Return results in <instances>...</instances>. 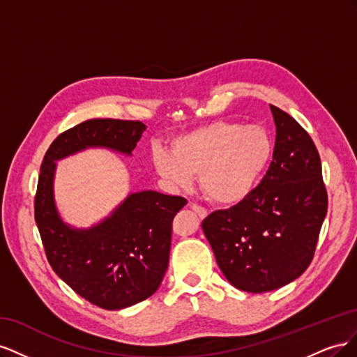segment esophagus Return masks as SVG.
I'll return each instance as SVG.
<instances>
[{
	"instance_id": "esophagus-1",
	"label": "esophagus",
	"mask_w": 357,
	"mask_h": 357,
	"mask_svg": "<svg viewBox=\"0 0 357 357\" xmlns=\"http://www.w3.org/2000/svg\"><path fill=\"white\" fill-rule=\"evenodd\" d=\"M190 208L198 214V218H199V219H205V218H207V214H208V213H207V210L202 208V207H199V205H197V204H192V205H190Z\"/></svg>"
}]
</instances>
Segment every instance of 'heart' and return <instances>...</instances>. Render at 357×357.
<instances>
[{
  "label": "heart",
  "instance_id": "1",
  "mask_svg": "<svg viewBox=\"0 0 357 357\" xmlns=\"http://www.w3.org/2000/svg\"><path fill=\"white\" fill-rule=\"evenodd\" d=\"M273 150V138L264 126L218 121L176 137L171 152L155 149L152 159L168 185L188 189L198 174L204 195L229 207L255 190Z\"/></svg>",
  "mask_w": 357,
  "mask_h": 357
}]
</instances>
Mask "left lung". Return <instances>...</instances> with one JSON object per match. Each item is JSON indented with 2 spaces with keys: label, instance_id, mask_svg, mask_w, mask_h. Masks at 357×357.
<instances>
[{
  "label": "left lung",
  "instance_id": "left-lung-1",
  "mask_svg": "<svg viewBox=\"0 0 357 357\" xmlns=\"http://www.w3.org/2000/svg\"><path fill=\"white\" fill-rule=\"evenodd\" d=\"M269 107L277 134L261 185L201 225L226 280L250 294L286 286L305 271L328 211L321 162L311 137L290 114Z\"/></svg>",
  "mask_w": 357,
  "mask_h": 357
}]
</instances>
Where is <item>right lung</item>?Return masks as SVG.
<instances>
[{"label":"right lung","instance_id":"1","mask_svg":"<svg viewBox=\"0 0 357 357\" xmlns=\"http://www.w3.org/2000/svg\"><path fill=\"white\" fill-rule=\"evenodd\" d=\"M144 131L138 121H86L56 137L40 168L34 211L47 261L75 294L104 310L135 305L158 290L168 268L172 219L188 201L155 190L129 193L109 218L73 228L56 208V160L91 147L131 156Z\"/></svg>","mask_w":357,"mask_h":357}]
</instances>
